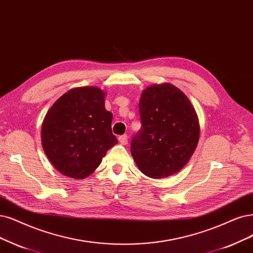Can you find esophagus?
Segmentation results:
<instances>
[{
    "label": "esophagus",
    "instance_id": "34e87169",
    "mask_svg": "<svg viewBox=\"0 0 253 253\" xmlns=\"http://www.w3.org/2000/svg\"><path fill=\"white\" fill-rule=\"evenodd\" d=\"M119 142L121 143V145H126L128 143V136L126 134L119 136Z\"/></svg>",
    "mask_w": 253,
    "mask_h": 253
}]
</instances>
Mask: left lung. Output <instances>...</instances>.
<instances>
[{
  "mask_svg": "<svg viewBox=\"0 0 253 253\" xmlns=\"http://www.w3.org/2000/svg\"><path fill=\"white\" fill-rule=\"evenodd\" d=\"M138 108L142 128L131 141V155L139 171L155 179L180 171L200 136L189 98L171 83L153 84L143 90Z\"/></svg>",
  "mask_w": 253,
  "mask_h": 253,
  "instance_id": "obj_1",
  "label": "left lung"
}]
</instances>
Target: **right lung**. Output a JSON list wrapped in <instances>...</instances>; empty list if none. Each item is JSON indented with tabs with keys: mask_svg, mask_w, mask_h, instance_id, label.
Returning a JSON list of instances; mask_svg holds the SVG:
<instances>
[{
	"mask_svg": "<svg viewBox=\"0 0 253 253\" xmlns=\"http://www.w3.org/2000/svg\"><path fill=\"white\" fill-rule=\"evenodd\" d=\"M105 96L96 86L75 87L46 112L42 125V149L62 175L85 178L118 144L111 131L112 114L105 109Z\"/></svg>",
	"mask_w": 253,
	"mask_h": 253,
	"instance_id": "right-lung-1",
	"label": "right lung"
}]
</instances>
